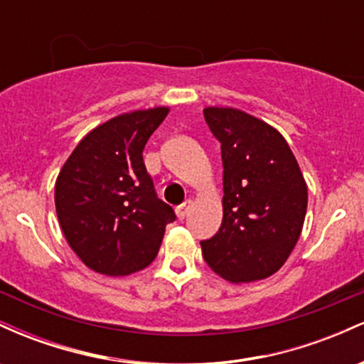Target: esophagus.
Instances as JSON below:
<instances>
[{"instance_id":"1","label":"esophagus","mask_w":364,"mask_h":364,"mask_svg":"<svg viewBox=\"0 0 364 364\" xmlns=\"http://www.w3.org/2000/svg\"><path fill=\"white\" fill-rule=\"evenodd\" d=\"M190 208H191V200H186L185 203H181V205L176 208L178 219H185V217L188 215V212H190Z\"/></svg>"}]
</instances>
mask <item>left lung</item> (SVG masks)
Segmentation results:
<instances>
[{
    "mask_svg": "<svg viewBox=\"0 0 364 364\" xmlns=\"http://www.w3.org/2000/svg\"><path fill=\"white\" fill-rule=\"evenodd\" d=\"M223 156L224 217L203 260L231 282L270 277L301 235L308 188L284 136L270 124L232 107L203 111Z\"/></svg>",
    "mask_w": 364,
    "mask_h": 364,
    "instance_id": "obj_1",
    "label": "left lung"
}]
</instances>
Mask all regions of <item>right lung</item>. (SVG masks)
<instances>
[{
    "label": "right lung",
    "mask_w": 364,
    "mask_h": 364,
    "mask_svg": "<svg viewBox=\"0 0 364 364\" xmlns=\"http://www.w3.org/2000/svg\"><path fill=\"white\" fill-rule=\"evenodd\" d=\"M168 112L154 107L116 116L92 129L60 171L54 202L63 235L95 272L145 269L157 257L166 225L176 220L141 156Z\"/></svg>",
    "instance_id": "add662e5"
}]
</instances>
